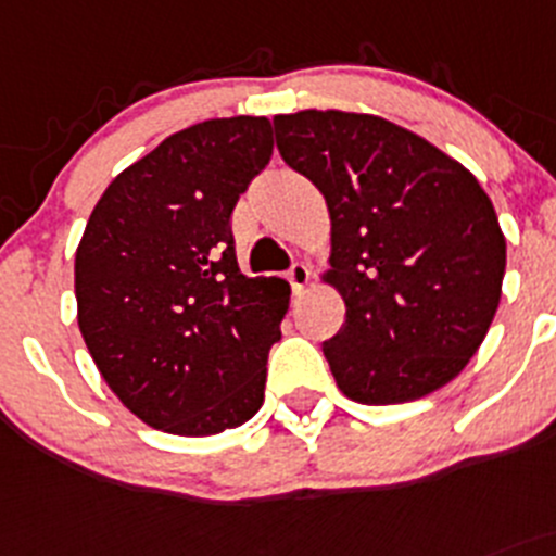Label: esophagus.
Instances as JSON below:
<instances>
[{
	"instance_id": "1",
	"label": "esophagus",
	"mask_w": 556,
	"mask_h": 556,
	"mask_svg": "<svg viewBox=\"0 0 556 556\" xmlns=\"http://www.w3.org/2000/svg\"><path fill=\"white\" fill-rule=\"evenodd\" d=\"M288 282H290V288H293L295 295H302L304 288H307V282H309V268L304 266V263H293V266L288 268Z\"/></svg>"
}]
</instances>
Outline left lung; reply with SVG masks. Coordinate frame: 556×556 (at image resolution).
I'll use <instances>...</instances> for the list:
<instances>
[{
	"label": "left lung",
	"mask_w": 556,
	"mask_h": 556,
	"mask_svg": "<svg viewBox=\"0 0 556 556\" xmlns=\"http://www.w3.org/2000/svg\"><path fill=\"white\" fill-rule=\"evenodd\" d=\"M285 164L313 180L331 219L345 324L324 342L342 395L408 403L453 381L489 334L505 236L475 175L428 139L354 112L274 117Z\"/></svg>",
	"instance_id": "1"
}]
</instances>
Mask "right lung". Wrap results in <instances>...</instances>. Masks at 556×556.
Wrapping results in <instances>:
<instances>
[{"label": "right lung", "instance_id": "add662e5", "mask_svg": "<svg viewBox=\"0 0 556 556\" xmlns=\"http://www.w3.org/2000/svg\"><path fill=\"white\" fill-rule=\"evenodd\" d=\"M266 117L173 134L123 169L76 249L79 329L103 381L150 428L214 435L263 406L290 288L243 277L230 216L271 161Z\"/></svg>", "mask_w": 556, "mask_h": 556}]
</instances>
